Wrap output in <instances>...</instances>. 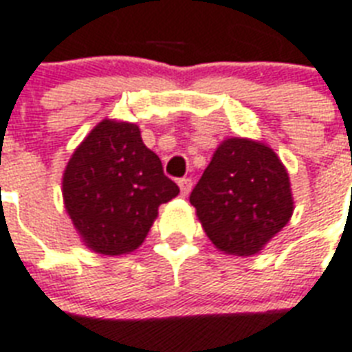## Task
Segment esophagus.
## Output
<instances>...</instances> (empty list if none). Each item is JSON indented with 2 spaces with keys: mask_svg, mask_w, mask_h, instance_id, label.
<instances>
[{
  "mask_svg": "<svg viewBox=\"0 0 352 352\" xmlns=\"http://www.w3.org/2000/svg\"><path fill=\"white\" fill-rule=\"evenodd\" d=\"M179 188H181V194L186 197L192 192V179H181L179 181Z\"/></svg>",
  "mask_w": 352,
  "mask_h": 352,
  "instance_id": "obj_1",
  "label": "esophagus"
}]
</instances>
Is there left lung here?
Instances as JSON below:
<instances>
[{
  "mask_svg": "<svg viewBox=\"0 0 352 352\" xmlns=\"http://www.w3.org/2000/svg\"><path fill=\"white\" fill-rule=\"evenodd\" d=\"M190 203L214 248L234 256L260 253L295 208L288 170L277 153L240 136L219 144Z\"/></svg>",
  "mask_w": 352,
  "mask_h": 352,
  "instance_id": "obj_1",
  "label": "left lung"
}]
</instances>
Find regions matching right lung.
<instances>
[{"instance_id":"1","label":"right lung","mask_w":352,"mask_h":352,"mask_svg":"<svg viewBox=\"0 0 352 352\" xmlns=\"http://www.w3.org/2000/svg\"><path fill=\"white\" fill-rule=\"evenodd\" d=\"M179 195L136 123L104 118L85 136L63 173V199L80 241L94 253L140 248L158 206Z\"/></svg>"}]
</instances>
